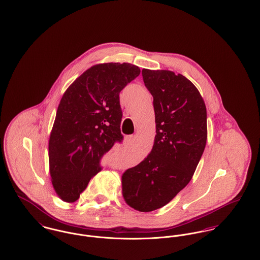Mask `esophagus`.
<instances>
[{
    "instance_id": "34e87169",
    "label": "esophagus",
    "mask_w": 260,
    "mask_h": 260,
    "mask_svg": "<svg viewBox=\"0 0 260 260\" xmlns=\"http://www.w3.org/2000/svg\"><path fill=\"white\" fill-rule=\"evenodd\" d=\"M135 140V136H126L125 138H124V143H126V144H128V143H132L133 141Z\"/></svg>"
}]
</instances>
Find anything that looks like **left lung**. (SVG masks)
I'll return each mask as SVG.
<instances>
[{
  "instance_id": "1",
  "label": "left lung",
  "mask_w": 260,
  "mask_h": 260,
  "mask_svg": "<svg viewBox=\"0 0 260 260\" xmlns=\"http://www.w3.org/2000/svg\"><path fill=\"white\" fill-rule=\"evenodd\" d=\"M153 97L156 136L150 153L122 177V196L140 212L168 204L192 178L207 142V110L194 84L169 70L142 69Z\"/></svg>"
}]
</instances>
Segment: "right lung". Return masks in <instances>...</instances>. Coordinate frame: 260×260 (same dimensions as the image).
Segmentation results:
<instances>
[{
    "mask_svg": "<svg viewBox=\"0 0 260 260\" xmlns=\"http://www.w3.org/2000/svg\"><path fill=\"white\" fill-rule=\"evenodd\" d=\"M140 73L131 63L98 64L64 93L48 144L52 185L60 199L78 200L103 169L102 158L123 140L120 93Z\"/></svg>",
    "mask_w": 260,
    "mask_h": 260,
    "instance_id": "add662e5",
    "label": "right lung"
}]
</instances>
